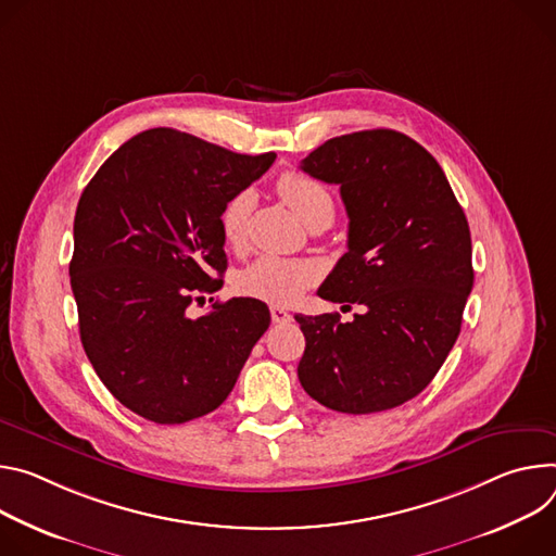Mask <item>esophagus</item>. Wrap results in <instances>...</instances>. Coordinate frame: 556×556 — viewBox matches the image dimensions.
<instances>
[{
    "instance_id": "obj_1",
    "label": "esophagus",
    "mask_w": 556,
    "mask_h": 556,
    "mask_svg": "<svg viewBox=\"0 0 556 556\" xmlns=\"http://www.w3.org/2000/svg\"><path fill=\"white\" fill-rule=\"evenodd\" d=\"M269 312H271V320H274V325H287V323H291V320H293V316H291L287 309H282V306H278V304H274Z\"/></svg>"
}]
</instances>
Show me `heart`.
<instances>
[{"label": "heart", "mask_w": 556, "mask_h": 556, "mask_svg": "<svg viewBox=\"0 0 556 556\" xmlns=\"http://www.w3.org/2000/svg\"><path fill=\"white\" fill-rule=\"evenodd\" d=\"M276 190L280 199L298 214V218L312 227L316 223H331L333 218V197L325 185L302 172H285ZM252 197L247 192L236 194L220 214V231L229 247L238 250L244 242L247 218H250ZM314 280V269L306 263L280 261V258H261L250 269L242 271L238 287L242 293L267 300V302H291L300 291Z\"/></svg>", "instance_id": "heart-1"}]
</instances>
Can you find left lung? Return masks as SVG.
<instances>
[{
  "label": "left lung",
  "mask_w": 556,
  "mask_h": 556,
  "mask_svg": "<svg viewBox=\"0 0 556 556\" xmlns=\"http://www.w3.org/2000/svg\"><path fill=\"white\" fill-rule=\"evenodd\" d=\"M300 169L340 185L349 252L318 295L362 314L295 316L306 346L302 389L323 406L366 415L419 395L448 357L472 289V244L440 163L395 130L329 139Z\"/></svg>",
  "instance_id": "1"
}]
</instances>
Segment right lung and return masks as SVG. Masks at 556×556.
<instances>
[{
    "mask_svg": "<svg viewBox=\"0 0 556 556\" xmlns=\"http://www.w3.org/2000/svg\"><path fill=\"white\" fill-rule=\"evenodd\" d=\"M274 159L154 128L123 143L86 185L71 261L81 344L132 413L156 424L212 413L267 331L271 316L256 298L214 302L201 318L188 306L223 287V207Z\"/></svg>",
    "mask_w": 556,
    "mask_h": 556,
    "instance_id": "right-lung-1",
    "label": "right lung"
}]
</instances>
